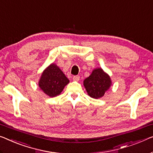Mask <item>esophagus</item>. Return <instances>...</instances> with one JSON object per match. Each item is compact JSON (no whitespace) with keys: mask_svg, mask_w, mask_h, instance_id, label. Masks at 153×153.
Masks as SVG:
<instances>
[{"mask_svg":"<svg viewBox=\"0 0 153 153\" xmlns=\"http://www.w3.org/2000/svg\"><path fill=\"white\" fill-rule=\"evenodd\" d=\"M73 80L76 81V82H78L79 80V76H76L73 77Z\"/></svg>","mask_w":153,"mask_h":153,"instance_id":"1","label":"esophagus"}]
</instances>
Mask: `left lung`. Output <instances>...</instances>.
<instances>
[{"label":"left lung","mask_w":153,"mask_h":153,"mask_svg":"<svg viewBox=\"0 0 153 153\" xmlns=\"http://www.w3.org/2000/svg\"><path fill=\"white\" fill-rule=\"evenodd\" d=\"M111 84L110 76L102 68L95 69L84 80V86L88 95L94 99L103 97L105 92L111 87Z\"/></svg>","instance_id":"8db88e82"}]
</instances>
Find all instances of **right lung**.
Wrapping results in <instances>:
<instances>
[{
	"instance_id": "obj_1",
	"label": "right lung",
	"mask_w": 153,
	"mask_h": 153,
	"mask_svg": "<svg viewBox=\"0 0 153 153\" xmlns=\"http://www.w3.org/2000/svg\"><path fill=\"white\" fill-rule=\"evenodd\" d=\"M69 82V79L60 68L52 63L42 72L38 85L45 94L53 97L60 95Z\"/></svg>"
}]
</instances>
